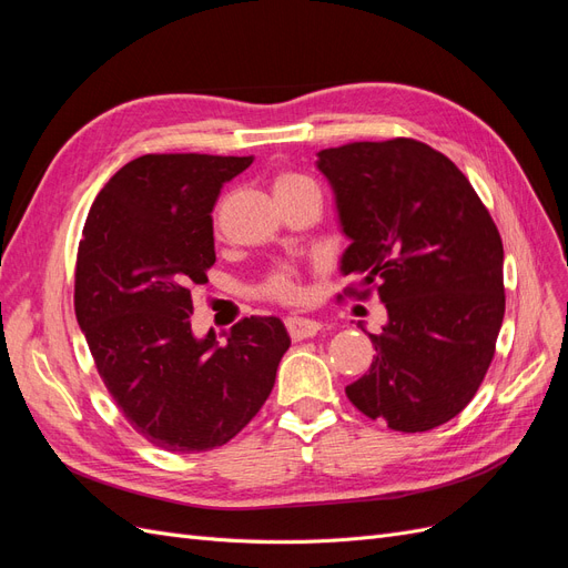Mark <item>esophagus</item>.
Returning a JSON list of instances; mask_svg holds the SVG:
<instances>
[{
	"mask_svg": "<svg viewBox=\"0 0 568 568\" xmlns=\"http://www.w3.org/2000/svg\"><path fill=\"white\" fill-rule=\"evenodd\" d=\"M286 332L291 336V341H303V338H313L320 329L322 324L315 320H307V317H288L286 322Z\"/></svg>",
	"mask_w": 568,
	"mask_h": 568,
	"instance_id": "obj_1",
	"label": "esophagus"
}]
</instances>
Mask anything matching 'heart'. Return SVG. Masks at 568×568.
<instances>
[{
    "label": "heart",
    "mask_w": 568,
    "mask_h": 568,
    "mask_svg": "<svg viewBox=\"0 0 568 568\" xmlns=\"http://www.w3.org/2000/svg\"><path fill=\"white\" fill-rule=\"evenodd\" d=\"M305 186H315L311 180L305 175L298 173H291V170H280L277 175L272 180V189H274V196L284 199L288 194H296ZM255 294L261 296L263 301L270 303H280V305H294L303 298V272L291 265V263H280L274 265L263 282L255 286Z\"/></svg>",
    "instance_id": "heart-1"
}]
</instances>
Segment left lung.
Returning <instances> with one entry per match:
<instances>
[{
    "instance_id": "left-lung-1",
    "label": "left lung",
    "mask_w": 568,
    "mask_h": 568,
    "mask_svg": "<svg viewBox=\"0 0 568 568\" xmlns=\"http://www.w3.org/2000/svg\"><path fill=\"white\" fill-rule=\"evenodd\" d=\"M317 156L353 239L341 267L363 274L346 296L376 294L388 311L348 400L393 432L450 422L484 382L503 326L500 232L462 170L424 142H351Z\"/></svg>"
}]
</instances>
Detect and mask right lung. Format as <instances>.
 <instances>
[{
  "instance_id": "1",
  "label": "right lung",
  "mask_w": 568,
  "mask_h": 568,
  "mask_svg": "<svg viewBox=\"0 0 568 568\" xmlns=\"http://www.w3.org/2000/svg\"><path fill=\"white\" fill-rule=\"evenodd\" d=\"M251 156L146 153L104 184L84 220L75 317L97 372L136 434L168 453L232 440L274 386L288 334L244 317L227 346L192 334V288L215 263L213 205Z\"/></svg>"
}]
</instances>
